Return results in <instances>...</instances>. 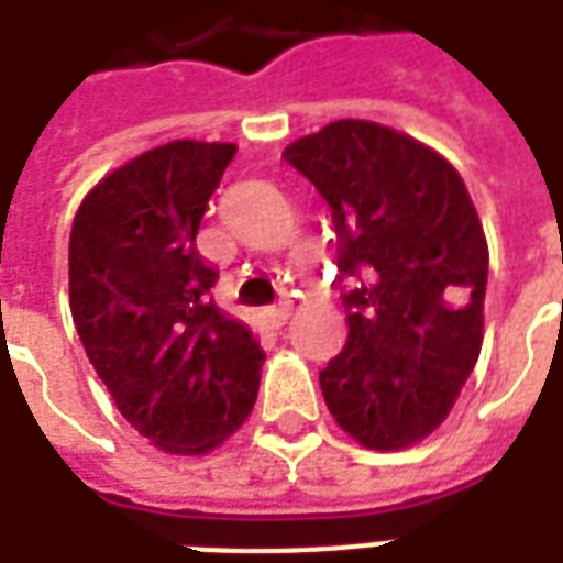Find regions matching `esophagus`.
I'll use <instances>...</instances> for the list:
<instances>
[{"instance_id":"obj_1","label":"esophagus","mask_w":563,"mask_h":563,"mask_svg":"<svg viewBox=\"0 0 563 563\" xmlns=\"http://www.w3.org/2000/svg\"><path fill=\"white\" fill-rule=\"evenodd\" d=\"M289 313H292V305H289V301H277V305L268 307V319L274 325H283V322L289 319Z\"/></svg>"}]
</instances>
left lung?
Segmentation results:
<instances>
[{
  "label": "left lung",
  "mask_w": 563,
  "mask_h": 563,
  "mask_svg": "<svg viewBox=\"0 0 563 563\" xmlns=\"http://www.w3.org/2000/svg\"><path fill=\"white\" fill-rule=\"evenodd\" d=\"M329 201L346 346L319 371L331 416L362 446L419 443L452 410L483 346L488 244L461 174L371 120L283 150Z\"/></svg>",
  "instance_id": "left-lung-1"
}]
</instances>
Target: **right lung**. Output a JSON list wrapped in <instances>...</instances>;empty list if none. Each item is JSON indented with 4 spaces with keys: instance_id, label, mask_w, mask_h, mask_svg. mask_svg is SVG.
Returning a JSON list of instances; mask_svg holds the SVG:
<instances>
[{
    "instance_id": "1",
    "label": "right lung",
    "mask_w": 563,
    "mask_h": 563,
    "mask_svg": "<svg viewBox=\"0 0 563 563\" xmlns=\"http://www.w3.org/2000/svg\"><path fill=\"white\" fill-rule=\"evenodd\" d=\"M234 144L172 141L80 201L68 298L80 343L117 410L153 446L205 455L253 410L265 362L250 325L213 305L220 271L198 225Z\"/></svg>"
}]
</instances>
